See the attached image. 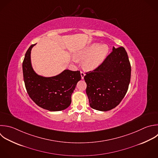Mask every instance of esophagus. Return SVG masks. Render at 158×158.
I'll return each instance as SVG.
<instances>
[{
	"mask_svg": "<svg viewBox=\"0 0 158 158\" xmlns=\"http://www.w3.org/2000/svg\"><path fill=\"white\" fill-rule=\"evenodd\" d=\"M80 73H81V78H82V79H83V78H84V77H85V72H83V71H81Z\"/></svg>",
	"mask_w": 158,
	"mask_h": 158,
	"instance_id": "obj_1",
	"label": "esophagus"
}]
</instances>
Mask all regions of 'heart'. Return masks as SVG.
<instances>
[{
  "instance_id": "b5f03b06",
  "label": "heart",
  "mask_w": 158,
  "mask_h": 158,
  "mask_svg": "<svg viewBox=\"0 0 158 158\" xmlns=\"http://www.w3.org/2000/svg\"><path fill=\"white\" fill-rule=\"evenodd\" d=\"M109 47L106 44H93L76 54V57L84 60L83 65L87 70H94L98 67L105 60L109 53Z\"/></svg>"
}]
</instances>
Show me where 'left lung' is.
Masks as SVG:
<instances>
[{
	"mask_svg": "<svg viewBox=\"0 0 158 158\" xmlns=\"http://www.w3.org/2000/svg\"><path fill=\"white\" fill-rule=\"evenodd\" d=\"M130 77L131 65L125 49L113 47L103 62L84 77L91 107L101 111L115 108L125 96Z\"/></svg>",
	"mask_w": 158,
	"mask_h": 158,
	"instance_id": "obj_1",
	"label": "left lung"
}]
</instances>
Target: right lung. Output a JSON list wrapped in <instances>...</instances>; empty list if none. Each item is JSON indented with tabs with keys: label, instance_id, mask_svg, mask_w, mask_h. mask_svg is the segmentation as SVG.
Instances as JSON below:
<instances>
[{
	"label": "right lung",
	"instance_id": "add662e5",
	"mask_svg": "<svg viewBox=\"0 0 158 158\" xmlns=\"http://www.w3.org/2000/svg\"><path fill=\"white\" fill-rule=\"evenodd\" d=\"M32 44L27 50L23 62V73L27 91L31 99L40 107L59 111L71 104V96L77 83L81 80L80 72L65 70L53 77H43L33 70L30 59Z\"/></svg>",
	"mask_w": 158,
	"mask_h": 158
}]
</instances>
